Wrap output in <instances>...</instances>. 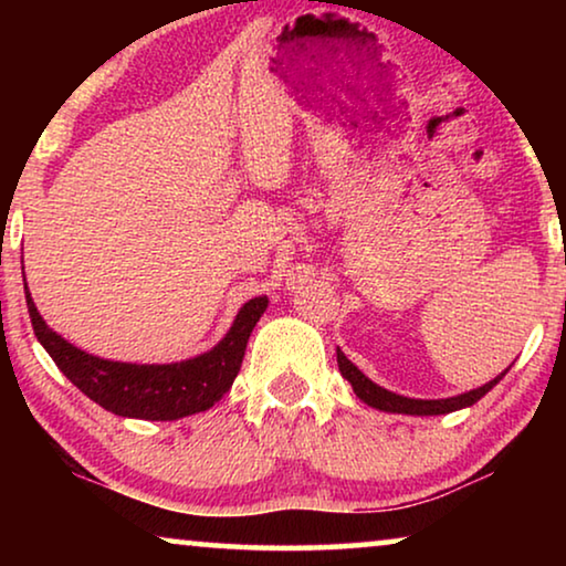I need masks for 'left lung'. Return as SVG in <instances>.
<instances>
[{
  "mask_svg": "<svg viewBox=\"0 0 566 566\" xmlns=\"http://www.w3.org/2000/svg\"><path fill=\"white\" fill-rule=\"evenodd\" d=\"M337 366H339V374H343L347 381H350L353 391L358 394V399L366 401L368 407L374 409H381V412H397V415H417V417H424V415H448V412H455V409H463V407H471L474 401H479L484 397L486 391L492 389V386L500 384V378L507 374H500L497 378H492L490 384L479 386V389H471L467 394H459V397H448V399H409V397H401V394H394L389 389H384V386H378L370 381L368 376H363L358 366H353L350 360L345 358L343 350H337Z\"/></svg>",
  "mask_w": 566,
  "mask_h": 566,
  "instance_id": "8db88e82",
  "label": "left lung"
}]
</instances>
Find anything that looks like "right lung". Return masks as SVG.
Listing matches in <instances>:
<instances>
[{"mask_svg": "<svg viewBox=\"0 0 566 566\" xmlns=\"http://www.w3.org/2000/svg\"><path fill=\"white\" fill-rule=\"evenodd\" d=\"M25 301L38 343L45 347L61 374L107 412L136 420H180L211 409L234 384L247 339L268 308V296L247 301L227 337L203 355L165 366H138L80 350L43 322L28 285Z\"/></svg>", "mask_w": 566, "mask_h": 566, "instance_id": "add662e5", "label": "right lung"}]
</instances>
